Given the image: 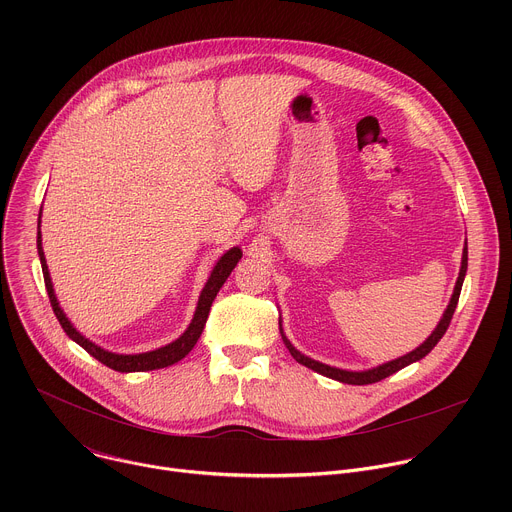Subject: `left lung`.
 I'll list each match as a JSON object with an SVG mask.
<instances>
[{
  "instance_id": "1",
  "label": "left lung",
  "mask_w": 512,
  "mask_h": 512,
  "mask_svg": "<svg viewBox=\"0 0 512 512\" xmlns=\"http://www.w3.org/2000/svg\"><path fill=\"white\" fill-rule=\"evenodd\" d=\"M466 269H468V245L464 247L462 267H460V275H458V281H456V287H454V296H452V300H450V306H448L444 318L440 320V324H437V328L433 330V334H431L419 348H415L413 352H409V354H405V356H401V358H395V360H391V362H385V364H381V367H377V369L360 371V373L334 369V367H328V364H322V362L312 360V358L304 356L302 352H298V350L294 348V344H291V342L283 336V332H281V338H283V342H285L289 354L294 356L300 364H304V367H308V369H312V371H316V373H320V375H324V377H328V379H334V381H340V383H348V385H371V383H379V381L387 379L389 375H393V373L401 371L403 367H407V364H411V362H415V360H421L427 352H431V348H433L437 342L442 340V336L446 334V330H448V326H450V322H452V316H454V312H456Z\"/></svg>"
}]
</instances>
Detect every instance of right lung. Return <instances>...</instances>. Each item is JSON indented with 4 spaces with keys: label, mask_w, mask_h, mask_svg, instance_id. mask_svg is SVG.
<instances>
[{
    "label": "right lung",
    "mask_w": 512,
    "mask_h": 512,
    "mask_svg": "<svg viewBox=\"0 0 512 512\" xmlns=\"http://www.w3.org/2000/svg\"><path fill=\"white\" fill-rule=\"evenodd\" d=\"M38 255H40V263H42V273H44V285H46V291H48V298H50V306L54 310V316L56 320L60 322L62 330L66 332L68 338L75 340L79 346H83L91 356H95L99 362H103L105 367L113 369V371H119V373H143V371H156V369H164V367H170V364L182 360L196 344V340L200 338L202 330H204V324H206V318H208V312H210V306H212V300L216 298L218 289L223 287V283L227 281V277L231 275V271L235 269V265L239 263L241 259V249L239 247H233L231 251H227L221 259H218V263L214 265L202 294H200V300H198V308H196V314L188 326V330L178 338L174 340L172 344L168 346H162L158 350H152V352H143V354H113V352H107L103 350L101 346L93 344L91 340H87L85 336H81L77 332V328H72V324L68 322V318L64 316V312L60 310L58 302H56V296H54V289H52V281H50V273H48V265H46V259H44V251H42V239H40V231H38Z\"/></svg>",
    "instance_id": "obj_1"
}]
</instances>
